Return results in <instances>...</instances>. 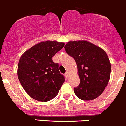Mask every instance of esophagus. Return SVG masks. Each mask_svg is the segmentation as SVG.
<instances>
[{"label": "esophagus", "mask_w": 126, "mask_h": 126, "mask_svg": "<svg viewBox=\"0 0 126 126\" xmlns=\"http://www.w3.org/2000/svg\"><path fill=\"white\" fill-rule=\"evenodd\" d=\"M68 74H68V72H66V73H65V75H64L66 76V78H68Z\"/></svg>", "instance_id": "obj_1"}]
</instances>
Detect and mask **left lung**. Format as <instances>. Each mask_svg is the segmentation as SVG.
I'll return each mask as SVG.
<instances>
[{
	"label": "left lung",
	"instance_id": "left-lung-1",
	"mask_svg": "<svg viewBox=\"0 0 126 126\" xmlns=\"http://www.w3.org/2000/svg\"><path fill=\"white\" fill-rule=\"evenodd\" d=\"M64 49L76 62L80 82L74 87L76 96L89 101L101 95L109 83L111 64L105 51L86 40L70 41Z\"/></svg>",
	"mask_w": 126,
	"mask_h": 126
}]
</instances>
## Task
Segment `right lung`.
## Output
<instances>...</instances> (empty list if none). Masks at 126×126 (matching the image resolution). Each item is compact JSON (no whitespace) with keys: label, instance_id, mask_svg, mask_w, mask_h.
I'll return each mask as SVG.
<instances>
[{"label":"right lung","instance_id":"add662e5","mask_svg":"<svg viewBox=\"0 0 126 126\" xmlns=\"http://www.w3.org/2000/svg\"><path fill=\"white\" fill-rule=\"evenodd\" d=\"M64 42L47 40L25 51L19 59L17 77L21 86L33 99L48 101L55 98L64 82L58 64L52 58L64 47Z\"/></svg>","mask_w":126,"mask_h":126}]
</instances>
